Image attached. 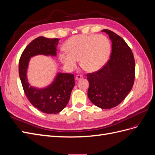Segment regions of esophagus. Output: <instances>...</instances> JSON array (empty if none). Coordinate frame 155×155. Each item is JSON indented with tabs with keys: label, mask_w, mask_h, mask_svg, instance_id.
<instances>
[{
	"label": "esophagus",
	"mask_w": 155,
	"mask_h": 155,
	"mask_svg": "<svg viewBox=\"0 0 155 155\" xmlns=\"http://www.w3.org/2000/svg\"><path fill=\"white\" fill-rule=\"evenodd\" d=\"M83 78V76H81V75H77V76H76V78H75V79H76V81L78 80H79V79H81Z\"/></svg>",
	"instance_id": "obj_1"
}]
</instances>
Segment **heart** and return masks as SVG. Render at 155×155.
<instances>
[{
	"instance_id": "heart-1",
	"label": "heart",
	"mask_w": 155,
	"mask_h": 155,
	"mask_svg": "<svg viewBox=\"0 0 155 155\" xmlns=\"http://www.w3.org/2000/svg\"><path fill=\"white\" fill-rule=\"evenodd\" d=\"M67 52L59 54V59L68 70L76 68L80 59L81 67L90 72L104 67L109 58L110 44L102 35H76L69 38L64 46Z\"/></svg>"
}]
</instances>
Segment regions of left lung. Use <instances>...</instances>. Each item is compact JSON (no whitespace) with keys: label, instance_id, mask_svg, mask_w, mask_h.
I'll return each instance as SVG.
<instances>
[{"label":"left lung","instance_id":"left-lung-1","mask_svg":"<svg viewBox=\"0 0 155 155\" xmlns=\"http://www.w3.org/2000/svg\"><path fill=\"white\" fill-rule=\"evenodd\" d=\"M112 42L109 61L100 70L87 74L88 97L104 109L118 105L132 89L135 77L133 54L125 41L114 32L104 29Z\"/></svg>","mask_w":155,"mask_h":155}]
</instances>
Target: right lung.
I'll use <instances>...</instances> for the list:
<instances>
[{
  "mask_svg": "<svg viewBox=\"0 0 155 155\" xmlns=\"http://www.w3.org/2000/svg\"><path fill=\"white\" fill-rule=\"evenodd\" d=\"M59 39L41 36L33 40L23 51L18 64V73L28 99L37 109L46 114H57L68 103L75 85L72 74L58 72L54 81L47 87L37 88L30 85L27 72L30 59L43 55L56 57Z\"/></svg>",
  "mask_w": 155,
  "mask_h": 155,
  "instance_id": "right-lung-1",
  "label": "right lung"
}]
</instances>
